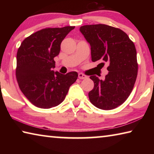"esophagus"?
I'll return each mask as SVG.
<instances>
[{
  "label": "esophagus",
  "mask_w": 154,
  "mask_h": 154,
  "mask_svg": "<svg viewBox=\"0 0 154 154\" xmlns=\"http://www.w3.org/2000/svg\"><path fill=\"white\" fill-rule=\"evenodd\" d=\"M78 77L79 78V79H86V78H88V77L86 76V75L82 73V72H80V73L78 74Z\"/></svg>",
  "instance_id": "34e87169"
}]
</instances>
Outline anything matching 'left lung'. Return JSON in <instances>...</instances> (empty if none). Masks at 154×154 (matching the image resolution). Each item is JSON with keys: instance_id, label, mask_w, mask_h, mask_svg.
<instances>
[{"instance_id": "left-lung-1", "label": "left lung", "mask_w": 154, "mask_h": 154, "mask_svg": "<svg viewBox=\"0 0 154 154\" xmlns=\"http://www.w3.org/2000/svg\"><path fill=\"white\" fill-rule=\"evenodd\" d=\"M80 32L91 47L92 60L107 62L105 79L90 76L94 83L88 93L90 102L98 109L111 110L128 98L137 77L138 64L134 44L119 28L105 24L85 25ZM100 68L104 66V62Z\"/></svg>"}]
</instances>
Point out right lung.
<instances>
[{"mask_svg": "<svg viewBox=\"0 0 154 154\" xmlns=\"http://www.w3.org/2000/svg\"><path fill=\"white\" fill-rule=\"evenodd\" d=\"M75 26L45 28L22 41L17 53L16 78L21 91L36 106L49 109L64 100L78 74L53 71L60 44Z\"/></svg>", "mask_w": 154, "mask_h": 154, "instance_id": "obj_1", "label": "right lung"}]
</instances>
